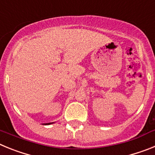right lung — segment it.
Here are the masks:
<instances>
[{
    "label": "right lung",
    "mask_w": 155,
    "mask_h": 155,
    "mask_svg": "<svg viewBox=\"0 0 155 155\" xmlns=\"http://www.w3.org/2000/svg\"><path fill=\"white\" fill-rule=\"evenodd\" d=\"M53 124V123H49V124H45L44 125H50V124Z\"/></svg>",
    "instance_id": "right-lung-1"
}]
</instances>
